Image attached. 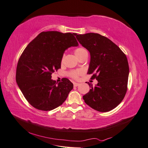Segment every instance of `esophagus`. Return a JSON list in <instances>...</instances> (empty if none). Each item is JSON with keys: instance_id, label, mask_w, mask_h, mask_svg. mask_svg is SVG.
Instances as JSON below:
<instances>
[{"instance_id": "34e87169", "label": "esophagus", "mask_w": 148, "mask_h": 148, "mask_svg": "<svg viewBox=\"0 0 148 148\" xmlns=\"http://www.w3.org/2000/svg\"><path fill=\"white\" fill-rule=\"evenodd\" d=\"M79 85V83H74V87H77V86H78Z\"/></svg>"}]
</instances>
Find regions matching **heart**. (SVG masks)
<instances>
[{"instance_id": "heart-1", "label": "heart", "mask_w": 148, "mask_h": 148, "mask_svg": "<svg viewBox=\"0 0 148 148\" xmlns=\"http://www.w3.org/2000/svg\"><path fill=\"white\" fill-rule=\"evenodd\" d=\"M86 50L85 49H84L83 48H77L76 49H75L74 51V54L76 55L77 57H79L81 55H82L84 54V53H86ZM83 74V71L82 70H77V71H73L69 72V76H70L71 77L74 78V79H77V78L79 77V76Z\"/></svg>"}]
</instances>
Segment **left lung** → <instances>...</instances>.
Here are the masks:
<instances>
[{
  "label": "left lung",
  "mask_w": 148,
  "mask_h": 148,
  "mask_svg": "<svg viewBox=\"0 0 148 148\" xmlns=\"http://www.w3.org/2000/svg\"><path fill=\"white\" fill-rule=\"evenodd\" d=\"M78 41L90 54L88 74L98 83L83 97L84 102L99 112L111 111L123 99L127 90L129 66L126 55L107 37L95 33L76 34Z\"/></svg>",
  "instance_id": "1"
}]
</instances>
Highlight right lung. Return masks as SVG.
I'll use <instances>...</instances> for the list:
<instances>
[{
  "instance_id": "add662e5",
  "label": "right lung",
  "mask_w": 148,
  "mask_h": 148,
  "mask_svg": "<svg viewBox=\"0 0 148 148\" xmlns=\"http://www.w3.org/2000/svg\"><path fill=\"white\" fill-rule=\"evenodd\" d=\"M76 33L48 31L40 33L24 49L17 65L16 81L34 108L51 111L62 105L73 88L67 78L56 83L51 74L61 67L66 49L77 46Z\"/></svg>"
}]
</instances>
